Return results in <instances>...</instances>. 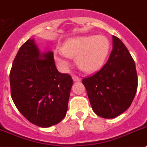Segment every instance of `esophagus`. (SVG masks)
<instances>
[{
	"mask_svg": "<svg viewBox=\"0 0 147 147\" xmlns=\"http://www.w3.org/2000/svg\"><path fill=\"white\" fill-rule=\"evenodd\" d=\"M72 79L74 82H80V81H81V79L77 76H73Z\"/></svg>",
	"mask_w": 147,
	"mask_h": 147,
	"instance_id": "esophagus-1",
	"label": "esophagus"
}]
</instances>
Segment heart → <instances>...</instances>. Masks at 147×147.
<instances>
[{
    "mask_svg": "<svg viewBox=\"0 0 147 147\" xmlns=\"http://www.w3.org/2000/svg\"><path fill=\"white\" fill-rule=\"evenodd\" d=\"M110 42L106 36L99 35L76 36L65 41L61 52H56L55 61L61 68L71 65L67 58H76L81 70L94 73L102 68L108 57Z\"/></svg>",
    "mask_w": 147,
    "mask_h": 147,
    "instance_id": "b5f03b06",
    "label": "heart"
}]
</instances>
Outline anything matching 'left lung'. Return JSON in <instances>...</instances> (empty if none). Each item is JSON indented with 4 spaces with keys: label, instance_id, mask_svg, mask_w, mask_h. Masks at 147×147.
Here are the masks:
<instances>
[{
    "label": "left lung",
    "instance_id": "obj_1",
    "mask_svg": "<svg viewBox=\"0 0 147 147\" xmlns=\"http://www.w3.org/2000/svg\"><path fill=\"white\" fill-rule=\"evenodd\" d=\"M113 49L102 69L82 80L93 111L111 119L129 109L138 88L135 63L121 40L112 36Z\"/></svg>",
    "mask_w": 147,
    "mask_h": 147
}]
</instances>
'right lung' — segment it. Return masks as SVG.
I'll list each match as a JSON object with an SVG mask.
<instances>
[{"label":"right lung","mask_w":147,"mask_h":147,"mask_svg":"<svg viewBox=\"0 0 147 147\" xmlns=\"http://www.w3.org/2000/svg\"><path fill=\"white\" fill-rule=\"evenodd\" d=\"M11 96L25 118L47 128L66 115L73 80L58 71L51 51L41 52L34 38L18 51L9 74Z\"/></svg>","instance_id":"right-lung-1"}]
</instances>
